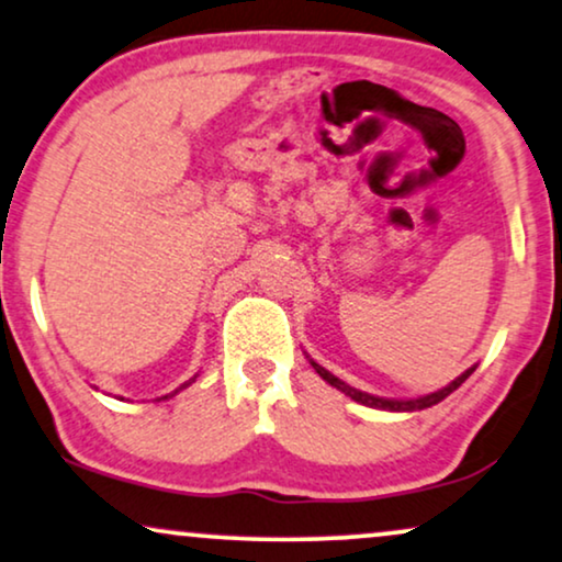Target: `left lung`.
Listing matches in <instances>:
<instances>
[{
	"instance_id": "1",
	"label": "left lung",
	"mask_w": 562,
	"mask_h": 562,
	"mask_svg": "<svg viewBox=\"0 0 562 562\" xmlns=\"http://www.w3.org/2000/svg\"><path fill=\"white\" fill-rule=\"evenodd\" d=\"M310 362H313V359H310ZM313 367H315V372L317 375H321L325 383H330L334 387H338V391L341 393H346V396H351L357 401V404H364V406H372V408H387V412H417V408H427V406H435V404H440L442 398L446 396H450V393L456 391V387H459L463 380H467L469 375H472V372L476 370V367H469L467 372H463V375H459L453 380V383L450 385H446V387H440V391H435V393H427V396H419V398H408V401H396V398H378V396H370V393H362V391H357V387H351V385H346L344 380H338L336 375H330L328 370H325V367H321L317 362H313Z\"/></svg>"
}]
</instances>
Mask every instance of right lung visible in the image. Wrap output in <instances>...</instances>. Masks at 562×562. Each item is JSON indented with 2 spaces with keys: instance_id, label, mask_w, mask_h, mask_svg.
<instances>
[{
  "instance_id": "obj_1",
  "label": "right lung",
  "mask_w": 562,
  "mask_h": 562,
  "mask_svg": "<svg viewBox=\"0 0 562 562\" xmlns=\"http://www.w3.org/2000/svg\"><path fill=\"white\" fill-rule=\"evenodd\" d=\"M198 378V375H195ZM195 378H190V380H187V383L182 385V387H187V385H190V383H195ZM182 387H179V391H182ZM177 393V391H175ZM164 398H169V396H164Z\"/></svg>"
}]
</instances>
